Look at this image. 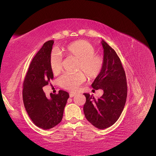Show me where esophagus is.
Listing matches in <instances>:
<instances>
[{
	"label": "esophagus",
	"mask_w": 156,
	"mask_h": 156,
	"mask_svg": "<svg viewBox=\"0 0 156 156\" xmlns=\"http://www.w3.org/2000/svg\"><path fill=\"white\" fill-rule=\"evenodd\" d=\"M76 95H77V94H75V93H73V92H70L69 93V97L70 98H73V97L75 96Z\"/></svg>",
	"instance_id": "34e87169"
}]
</instances>
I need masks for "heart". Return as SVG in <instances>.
<instances>
[{
  "mask_svg": "<svg viewBox=\"0 0 156 156\" xmlns=\"http://www.w3.org/2000/svg\"><path fill=\"white\" fill-rule=\"evenodd\" d=\"M66 56L77 59V70H82L90 79H95L100 74L104 64L103 56L96 54L94 47L85 40H77L69 44L60 51ZM59 52H52L49 66L52 72L58 75L62 69V55ZM81 71L75 73H65L59 79L60 86L70 91H76L85 82L86 75Z\"/></svg>",
  "mask_w": 156,
  "mask_h": 156,
  "instance_id": "heart-1",
  "label": "heart"
}]
</instances>
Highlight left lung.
Masks as SVG:
<instances>
[{
	"mask_svg": "<svg viewBox=\"0 0 156 156\" xmlns=\"http://www.w3.org/2000/svg\"><path fill=\"white\" fill-rule=\"evenodd\" d=\"M101 43L104 64L92 87L95 90L102 89L103 94L96 99L89 94H83L86 97L83 110L89 122L97 128L103 129L114 124L119 119L126 104L127 87L125 71L119 56L104 40Z\"/></svg>",
	"mask_w": 156,
	"mask_h": 156,
	"instance_id": "left-lung-1",
	"label": "left lung"
}]
</instances>
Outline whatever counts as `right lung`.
Masks as SVG:
<instances>
[{
	"label": "right lung",
	"mask_w": 156,
	"mask_h": 156,
	"mask_svg": "<svg viewBox=\"0 0 156 156\" xmlns=\"http://www.w3.org/2000/svg\"><path fill=\"white\" fill-rule=\"evenodd\" d=\"M54 44L49 40L44 44L33 58L23 83V100L25 109L34 124L43 129L58 124L63 117L69 94L59 90L47 98L43 87L53 78L50 68L49 57Z\"/></svg>",
	"instance_id": "right-lung-1"
}]
</instances>
